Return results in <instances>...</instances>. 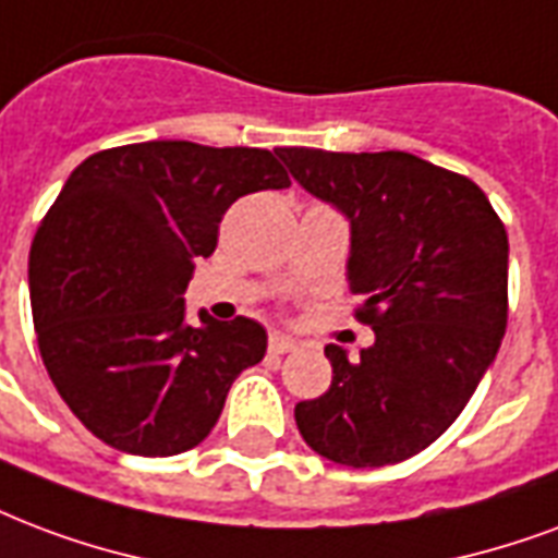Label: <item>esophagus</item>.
<instances>
[{"mask_svg":"<svg viewBox=\"0 0 558 558\" xmlns=\"http://www.w3.org/2000/svg\"><path fill=\"white\" fill-rule=\"evenodd\" d=\"M299 349V342L290 340V337H283V333H271L268 337V352L271 354H290Z\"/></svg>","mask_w":558,"mask_h":558,"instance_id":"esophagus-1","label":"esophagus"}]
</instances>
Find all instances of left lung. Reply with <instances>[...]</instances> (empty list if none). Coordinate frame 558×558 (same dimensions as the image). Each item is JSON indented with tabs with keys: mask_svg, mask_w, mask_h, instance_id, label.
I'll list each match as a JSON object with an SVG mask.
<instances>
[{
	"mask_svg": "<svg viewBox=\"0 0 558 558\" xmlns=\"http://www.w3.org/2000/svg\"><path fill=\"white\" fill-rule=\"evenodd\" d=\"M311 195L352 221L349 290L375 342L325 345L331 387L295 405L307 447L345 468L423 452L464 411L509 322V236L470 177L402 150L280 147Z\"/></svg>",
	"mask_w": 558,
	"mask_h": 558,
	"instance_id": "8db88e82",
	"label": "left lung"
}]
</instances>
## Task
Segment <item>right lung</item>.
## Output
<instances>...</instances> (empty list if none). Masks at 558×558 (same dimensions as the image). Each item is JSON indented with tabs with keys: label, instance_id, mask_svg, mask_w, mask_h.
<instances>
[{
	"label": "right lung",
	"instance_id": "obj_1",
	"mask_svg": "<svg viewBox=\"0 0 558 558\" xmlns=\"http://www.w3.org/2000/svg\"><path fill=\"white\" fill-rule=\"evenodd\" d=\"M287 185L271 150L195 142L109 147L68 177L32 239L28 287L44 366L90 435L162 458L213 432L266 328L206 313L192 328L183 292L230 204Z\"/></svg>",
	"mask_w": 558,
	"mask_h": 558
}]
</instances>
